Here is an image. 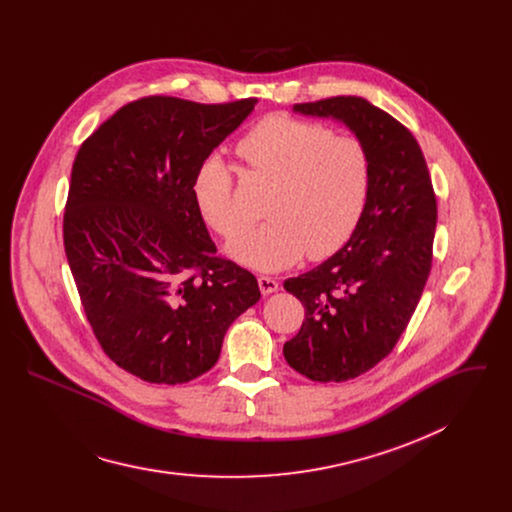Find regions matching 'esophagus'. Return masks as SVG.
<instances>
[{
	"mask_svg": "<svg viewBox=\"0 0 512 512\" xmlns=\"http://www.w3.org/2000/svg\"><path fill=\"white\" fill-rule=\"evenodd\" d=\"M257 281H259V289H261V294H263V296H269V294H273V291H277V289H279V281H277L275 277L261 275Z\"/></svg>",
	"mask_w": 512,
	"mask_h": 512,
	"instance_id": "esophagus-1",
	"label": "esophagus"
}]
</instances>
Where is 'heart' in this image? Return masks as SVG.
<instances>
[{"instance_id": "obj_1", "label": "heart", "mask_w": 512, "mask_h": 512, "mask_svg": "<svg viewBox=\"0 0 512 512\" xmlns=\"http://www.w3.org/2000/svg\"><path fill=\"white\" fill-rule=\"evenodd\" d=\"M245 168L271 182L269 221L229 245V255L259 271L294 265L308 253L322 259L352 235L369 194V158L346 135H330L316 123L271 115L237 143ZM192 196L204 221L225 239L245 231L233 202V172L216 156L206 158L192 180Z\"/></svg>"}]
</instances>
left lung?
Returning <instances> with one entry per match:
<instances>
[{
  "mask_svg": "<svg viewBox=\"0 0 512 512\" xmlns=\"http://www.w3.org/2000/svg\"><path fill=\"white\" fill-rule=\"evenodd\" d=\"M342 121L369 158V194L348 243L283 287L306 308L283 344L291 369L320 383L371 371L405 332L431 269L437 202L411 131L362 97L294 105Z\"/></svg>",
  "mask_w": 512,
  "mask_h": 512,
  "instance_id": "left-lung-1",
  "label": "left lung"
}]
</instances>
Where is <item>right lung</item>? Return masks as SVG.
<instances>
[{
    "label": "right lung",
    "mask_w": 512,
    "mask_h": 512,
    "mask_svg": "<svg viewBox=\"0 0 512 512\" xmlns=\"http://www.w3.org/2000/svg\"><path fill=\"white\" fill-rule=\"evenodd\" d=\"M255 103L145 97L89 135L72 164L68 267L105 354L148 383L210 371L229 326L261 298L251 271L214 257L192 196L198 166Z\"/></svg>",
    "instance_id": "obj_1"
}]
</instances>
